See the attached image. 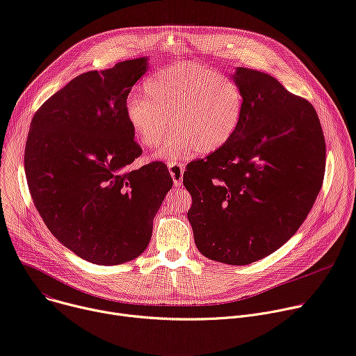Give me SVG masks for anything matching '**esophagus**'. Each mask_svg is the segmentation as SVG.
I'll return each instance as SVG.
<instances>
[{
	"label": "esophagus",
	"mask_w": 356,
	"mask_h": 356,
	"mask_svg": "<svg viewBox=\"0 0 356 356\" xmlns=\"http://www.w3.org/2000/svg\"><path fill=\"white\" fill-rule=\"evenodd\" d=\"M169 172L170 176L173 179V183L176 187H181L183 184V172H184V166L181 163H176V161H169Z\"/></svg>",
	"instance_id": "esophagus-1"
}]
</instances>
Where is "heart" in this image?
Segmentation results:
<instances>
[{
  "mask_svg": "<svg viewBox=\"0 0 356 356\" xmlns=\"http://www.w3.org/2000/svg\"><path fill=\"white\" fill-rule=\"evenodd\" d=\"M241 112L238 85L193 62H177L152 75L143 83V96H129L124 104L126 122L145 147L163 139L170 116L173 131L156 150V157L163 160L220 149L236 132Z\"/></svg>",
  "mask_w": 356,
  "mask_h": 356,
  "instance_id": "b5f03b06",
  "label": "heart"
}]
</instances>
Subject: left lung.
<instances>
[{"label":"left lung","mask_w":356,"mask_h":356,"mask_svg":"<svg viewBox=\"0 0 356 356\" xmlns=\"http://www.w3.org/2000/svg\"><path fill=\"white\" fill-rule=\"evenodd\" d=\"M243 112L233 136L183 175L199 251L247 266L273 254L307 218L325 173L314 106L268 74L238 67Z\"/></svg>","instance_id":"left-lung-1"}]
</instances>
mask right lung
<instances>
[{"mask_svg":"<svg viewBox=\"0 0 356 356\" xmlns=\"http://www.w3.org/2000/svg\"><path fill=\"white\" fill-rule=\"evenodd\" d=\"M147 58L85 72L51 98L31 120L25 175L48 230L83 260L116 266L147 247L153 218L173 179L161 161L134 170L140 146L124 118Z\"/></svg>","mask_w":356,"mask_h":356,"instance_id":"1","label":"right lung"}]
</instances>
